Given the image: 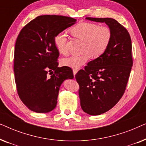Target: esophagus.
Listing matches in <instances>:
<instances>
[{
  "label": "esophagus",
  "instance_id": "34e87169",
  "mask_svg": "<svg viewBox=\"0 0 146 146\" xmlns=\"http://www.w3.org/2000/svg\"><path fill=\"white\" fill-rule=\"evenodd\" d=\"M77 71H78V70H76V69H73V74H74V76H75V74H76V72H77Z\"/></svg>",
  "mask_w": 146,
  "mask_h": 146
}]
</instances>
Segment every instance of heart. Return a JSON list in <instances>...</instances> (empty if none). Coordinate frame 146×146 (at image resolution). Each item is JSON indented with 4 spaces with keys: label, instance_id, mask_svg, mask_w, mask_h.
Returning a JSON list of instances; mask_svg holds the SVG:
<instances>
[{
    "label": "heart",
    "instance_id": "obj_1",
    "mask_svg": "<svg viewBox=\"0 0 146 146\" xmlns=\"http://www.w3.org/2000/svg\"><path fill=\"white\" fill-rule=\"evenodd\" d=\"M74 36L84 42L80 55H72L62 60V65L78 69L86 63L91 57L98 58L105 52L112 38V32L107 26L98 24L82 23L72 28ZM68 38L65 33H58L54 38L56 47L61 54L67 53Z\"/></svg>",
    "mask_w": 146,
    "mask_h": 146
}]
</instances>
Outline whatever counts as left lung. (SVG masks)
<instances>
[{
    "label": "left lung",
    "instance_id": "obj_1",
    "mask_svg": "<svg viewBox=\"0 0 146 146\" xmlns=\"http://www.w3.org/2000/svg\"><path fill=\"white\" fill-rule=\"evenodd\" d=\"M86 19L105 23L112 32L105 52L89 62L75 76L82 109L88 114L97 115L112 108L124 94L133 65L132 47L128 31L115 19Z\"/></svg>",
    "mask_w": 146,
    "mask_h": 146
}]
</instances>
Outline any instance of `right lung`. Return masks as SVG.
Here are the masks:
<instances>
[{"label": "right lung", "instance_id": "right-lung-1", "mask_svg": "<svg viewBox=\"0 0 146 146\" xmlns=\"http://www.w3.org/2000/svg\"><path fill=\"white\" fill-rule=\"evenodd\" d=\"M76 21L65 16H39L18 36L14 57L17 92L24 104L35 112L53 110L62 83L74 78L71 68L58 66L60 52L54 38Z\"/></svg>", "mask_w": 146, "mask_h": 146}]
</instances>
